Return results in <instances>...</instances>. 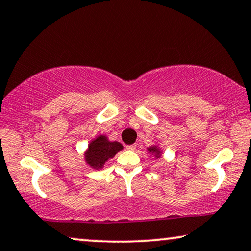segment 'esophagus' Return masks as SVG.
<instances>
[{
	"instance_id": "34e87169",
	"label": "esophagus",
	"mask_w": 251,
	"mask_h": 251,
	"mask_svg": "<svg viewBox=\"0 0 251 251\" xmlns=\"http://www.w3.org/2000/svg\"><path fill=\"white\" fill-rule=\"evenodd\" d=\"M136 149H137L136 144H132V145H128V146H126V150H129V151H135Z\"/></svg>"
}]
</instances>
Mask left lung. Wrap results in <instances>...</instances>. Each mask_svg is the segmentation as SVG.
Returning a JSON list of instances; mask_svg holds the SVG:
<instances>
[{"mask_svg":"<svg viewBox=\"0 0 251 251\" xmlns=\"http://www.w3.org/2000/svg\"><path fill=\"white\" fill-rule=\"evenodd\" d=\"M149 151H150V152H156V153H157V149H156L155 146H154V147H150Z\"/></svg>","mask_w":251,"mask_h":251,"instance_id":"left-lung-1","label":"left lung"}]
</instances>
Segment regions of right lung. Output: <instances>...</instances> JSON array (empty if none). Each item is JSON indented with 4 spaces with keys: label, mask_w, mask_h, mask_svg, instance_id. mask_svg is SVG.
I'll return each instance as SVG.
<instances>
[{
    "label": "right lung",
    "mask_w": 251,
    "mask_h": 251,
    "mask_svg": "<svg viewBox=\"0 0 251 251\" xmlns=\"http://www.w3.org/2000/svg\"><path fill=\"white\" fill-rule=\"evenodd\" d=\"M122 150L118 142H108L105 136H99L90 144L87 152V161L91 167L100 168L108 159Z\"/></svg>",
    "instance_id": "right-lung-1"
}]
</instances>
